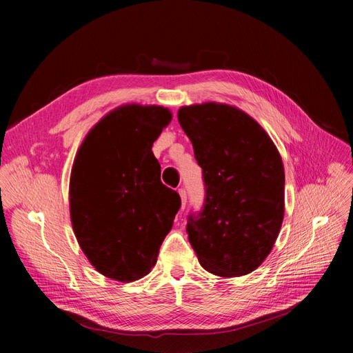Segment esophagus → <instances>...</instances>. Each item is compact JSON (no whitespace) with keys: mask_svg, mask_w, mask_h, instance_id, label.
Wrapping results in <instances>:
<instances>
[{"mask_svg":"<svg viewBox=\"0 0 353 353\" xmlns=\"http://www.w3.org/2000/svg\"><path fill=\"white\" fill-rule=\"evenodd\" d=\"M179 193V197H181V209H185V205H187V191L184 188H179L178 190Z\"/></svg>","mask_w":353,"mask_h":353,"instance_id":"34e87169","label":"esophagus"}]
</instances>
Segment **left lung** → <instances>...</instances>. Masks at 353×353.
Listing matches in <instances>:
<instances>
[{"label":"left lung","mask_w":353,"mask_h":353,"mask_svg":"<svg viewBox=\"0 0 353 353\" xmlns=\"http://www.w3.org/2000/svg\"><path fill=\"white\" fill-rule=\"evenodd\" d=\"M178 121L205 183L203 209L187 222L199 262L219 276L250 274L272 250L283 223L281 156L263 128L232 105H184Z\"/></svg>","instance_id":"left-lung-1"}]
</instances>
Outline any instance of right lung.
Instances as JSON below:
<instances>
[{"label": "right lung", "mask_w": 353, "mask_h": 353, "mask_svg": "<svg viewBox=\"0 0 353 353\" xmlns=\"http://www.w3.org/2000/svg\"><path fill=\"white\" fill-rule=\"evenodd\" d=\"M170 119L172 113L160 105H121L92 128L74 157L73 232L91 265L108 279H143L172 228L181 199L162 184L152 152Z\"/></svg>", "instance_id": "obj_1"}]
</instances>
